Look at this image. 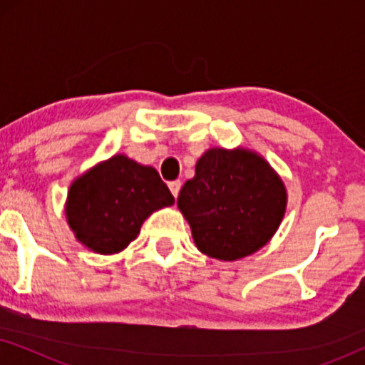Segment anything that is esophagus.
Here are the masks:
<instances>
[{
	"mask_svg": "<svg viewBox=\"0 0 365 365\" xmlns=\"http://www.w3.org/2000/svg\"><path fill=\"white\" fill-rule=\"evenodd\" d=\"M168 186H169V191L173 192V196H174V197H178L179 191H181V186H182V182H181V181H178V179H176V181H171V182H169Z\"/></svg>",
	"mask_w": 365,
	"mask_h": 365,
	"instance_id": "34e87169",
	"label": "esophagus"
}]
</instances>
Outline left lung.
Returning <instances> with one entry per match:
<instances>
[{
  "instance_id": "left-lung-1",
  "label": "left lung",
  "mask_w": 365,
  "mask_h": 365,
  "mask_svg": "<svg viewBox=\"0 0 365 365\" xmlns=\"http://www.w3.org/2000/svg\"><path fill=\"white\" fill-rule=\"evenodd\" d=\"M281 178L256 153L212 148L184 184L178 206L197 249L209 257L236 261L266 246L286 212Z\"/></svg>"
}]
</instances>
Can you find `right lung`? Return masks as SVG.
<instances>
[{"label":"right lung","instance_id":"right-lung-1","mask_svg":"<svg viewBox=\"0 0 365 365\" xmlns=\"http://www.w3.org/2000/svg\"><path fill=\"white\" fill-rule=\"evenodd\" d=\"M171 204L173 194L156 169L118 154L71 184L66 216L79 242L114 254L136 239L149 214Z\"/></svg>","mask_w":365,"mask_h":365}]
</instances>
